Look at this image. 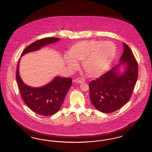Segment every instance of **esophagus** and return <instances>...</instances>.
<instances>
[{"instance_id": "obj_1", "label": "esophagus", "mask_w": 152, "mask_h": 152, "mask_svg": "<svg viewBox=\"0 0 152 152\" xmlns=\"http://www.w3.org/2000/svg\"><path fill=\"white\" fill-rule=\"evenodd\" d=\"M74 81H75V83L81 84V83H84V82H85V80L84 79H83V78H78V79H76Z\"/></svg>"}]
</instances>
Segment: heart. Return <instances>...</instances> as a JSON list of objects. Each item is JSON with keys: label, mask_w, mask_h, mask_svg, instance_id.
I'll list each match as a JSON object with an SVG mask.
<instances>
[{"label": "heart", "mask_w": 152, "mask_h": 152, "mask_svg": "<svg viewBox=\"0 0 152 152\" xmlns=\"http://www.w3.org/2000/svg\"><path fill=\"white\" fill-rule=\"evenodd\" d=\"M116 47L110 41L90 40L77 42L70 47L69 57L65 62L71 69L77 67L82 61L84 71L91 76H99L105 72L116 55Z\"/></svg>", "instance_id": "b5f03b06"}]
</instances>
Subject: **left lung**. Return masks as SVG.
Segmentation results:
<instances>
[{"label": "left lung", "mask_w": 152, "mask_h": 152, "mask_svg": "<svg viewBox=\"0 0 152 152\" xmlns=\"http://www.w3.org/2000/svg\"><path fill=\"white\" fill-rule=\"evenodd\" d=\"M124 52L118 65L89 83V97L94 107L104 113L114 112L129 100L138 78V64L128 45L123 43ZM121 65L126 66L122 74L117 72Z\"/></svg>", "instance_id": "left-lung-1"}]
</instances>
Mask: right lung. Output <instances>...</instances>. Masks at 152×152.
Listing matches in <instances>:
<instances>
[{
  "mask_svg": "<svg viewBox=\"0 0 152 152\" xmlns=\"http://www.w3.org/2000/svg\"><path fill=\"white\" fill-rule=\"evenodd\" d=\"M59 39L58 37H45L38 40L27 46L23 51L21 56L30 52L37 51L46 45L56 43ZM20 60L16 79L24 102L33 112L40 115L51 116L58 112L71 87L72 79L56 76L43 87H30L24 83L19 75Z\"/></svg>",
  "mask_w": 152,
  "mask_h": 152,
  "instance_id": "1",
  "label": "right lung"
}]
</instances>
